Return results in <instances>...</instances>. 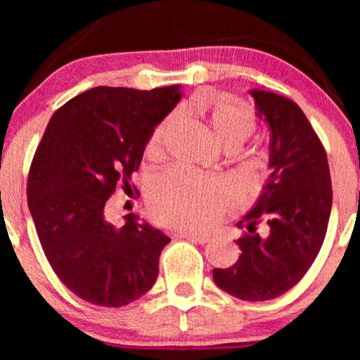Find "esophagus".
<instances>
[{
  "label": "esophagus",
  "mask_w": 360,
  "mask_h": 360,
  "mask_svg": "<svg viewBox=\"0 0 360 360\" xmlns=\"http://www.w3.org/2000/svg\"><path fill=\"white\" fill-rule=\"evenodd\" d=\"M175 236H176V238H184V239L193 240V243H198V244H205V243H208V239H210V236H206V234L186 233V231H179V233H176Z\"/></svg>",
  "instance_id": "esophagus-1"
}]
</instances>
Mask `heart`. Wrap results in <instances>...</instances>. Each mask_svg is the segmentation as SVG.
I'll return each instance as SVG.
<instances>
[{
    "label": "heart",
    "instance_id": "b5f03b06",
    "mask_svg": "<svg viewBox=\"0 0 360 360\" xmlns=\"http://www.w3.org/2000/svg\"><path fill=\"white\" fill-rule=\"evenodd\" d=\"M170 121L160 122L146 144V155L157 159L164 152L165 132ZM211 134L221 146H240L250 137L255 122L250 112L238 103H218L206 116ZM239 198L231 181L193 172L170 170L150 184L147 200L157 218L180 229H206L221 218Z\"/></svg>",
    "mask_w": 360,
    "mask_h": 360
}]
</instances>
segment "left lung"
I'll list each match as a JSON object with an SVG mask.
<instances>
[{
  "label": "left lung",
  "mask_w": 360,
  "mask_h": 360,
  "mask_svg": "<svg viewBox=\"0 0 360 360\" xmlns=\"http://www.w3.org/2000/svg\"><path fill=\"white\" fill-rule=\"evenodd\" d=\"M255 115L269 127L270 175L238 228L239 259L213 269L214 283L236 298L265 302L293 288L308 272L326 236L333 205L326 150L297 103L249 90ZM259 220L266 234L255 233Z\"/></svg>",
  "instance_id": "left-lung-1"
}]
</instances>
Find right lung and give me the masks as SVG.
<instances>
[{"mask_svg":"<svg viewBox=\"0 0 360 360\" xmlns=\"http://www.w3.org/2000/svg\"><path fill=\"white\" fill-rule=\"evenodd\" d=\"M181 96L180 85L95 86L49 121L29 172L27 206L53 272L85 302L124 307L155 283L170 238L134 213L117 228L105 205L120 184L131 190L152 131Z\"/></svg>","mask_w":360,"mask_h":360,"instance_id":"add662e5","label":"right lung"}]
</instances>
